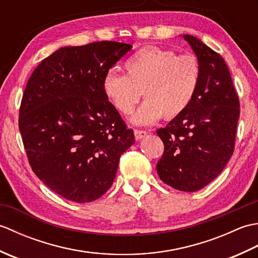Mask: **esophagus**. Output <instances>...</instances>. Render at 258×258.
Here are the masks:
<instances>
[{"label":"esophagus","mask_w":258,"mask_h":258,"mask_svg":"<svg viewBox=\"0 0 258 258\" xmlns=\"http://www.w3.org/2000/svg\"><path fill=\"white\" fill-rule=\"evenodd\" d=\"M134 135L136 140H142L147 135V132L146 131H142V130H134Z\"/></svg>","instance_id":"esophagus-1"}]
</instances>
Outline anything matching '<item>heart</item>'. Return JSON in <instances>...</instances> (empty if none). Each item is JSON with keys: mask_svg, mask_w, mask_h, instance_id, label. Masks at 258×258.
<instances>
[{"mask_svg": "<svg viewBox=\"0 0 258 258\" xmlns=\"http://www.w3.org/2000/svg\"><path fill=\"white\" fill-rule=\"evenodd\" d=\"M126 74L109 70L103 91L119 113L128 115L143 94L146 100L132 116V122L147 125L165 115L172 119L183 114L193 102L201 84L202 67L195 55L168 48L146 46L125 61Z\"/></svg>", "mask_w": 258, "mask_h": 258, "instance_id": "heart-1", "label": "heart"}]
</instances>
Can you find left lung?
Here are the masks:
<instances>
[{
	"label": "left lung",
	"instance_id": "1",
	"mask_svg": "<svg viewBox=\"0 0 258 258\" xmlns=\"http://www.w3.org/2000/svg\"><path fill=\"white\" fill-rule=\"evenodd\" d=\"M183 37L201 63V84L188 108L156 131L164 143L156 169L173 188L196 191L210 184L233 155L239 100L220 54L195 36Z\"/></svg>",
	"mask_w": 258,
	"mask_h": 258
}]
</instances>
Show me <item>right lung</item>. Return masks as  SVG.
Segmentation results:
<instances>
[{
    "instance_id": "obj_1",
    "label": "right lung",
    "mask_w": 258,
    "mask_h": 258,
    "mask_svg": "<svg viewBox=\"0 0 258 258\" xmlns=\"http://www.w3.org/2000/svg\"><path fill=\"white\" fill-rule=\"evenodd\" d=\"M131 48L113 41L61 47L27 82L19 117L26 156L36 176L69 201L105 194L135 142L103 91L104 76Z\"/></svg>"
}]
</instances>
